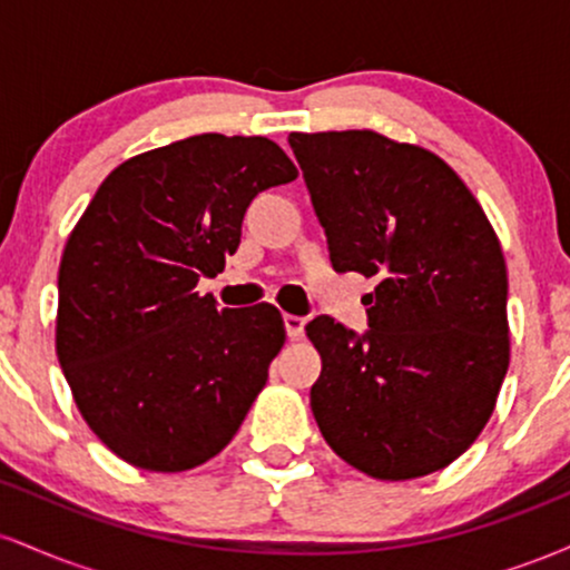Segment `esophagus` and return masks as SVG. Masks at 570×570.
Returning a JSON list of instances; mask_svg holds the SVG:
<instances>
[{
  "mask_svg": "<svg viewBox=\"0 0 570 570\" xmlns=\"http://www.w3.org/2000/svg\"><path fill=\"white\" fill-rule=\"evenodd\" d=\"M284 326H286V335H289V340H299L305 335V318L303 316H292V313H286Z\"/></svg>",
  "mask_w": 570,
  "mask_h": 570,
  "instance_id": "esophagus-1",
  "label": "esophagus"
}]
</instances>
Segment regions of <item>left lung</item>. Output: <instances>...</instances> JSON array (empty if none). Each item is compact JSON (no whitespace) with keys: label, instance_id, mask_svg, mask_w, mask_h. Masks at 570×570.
Wrapping results in <instances>:
<instances>
[{"label":"left lung","instance_id":"8db88e82","mask_svg":"<svg viewBox=\"0 0 570 570\" xmlns=\"http://www.w3.org/2000/svg\"><path fill=\"white\" fill-rule=\"evenodd\" d=\"M337 273L375 278L364 335L316 316L311 407L330 448L375 480L453 463L509 367L507 265L493 227L434 153L375 130L289 134Z\"/></svg>","mask_w":570,"mask_h":570}]
</instances>
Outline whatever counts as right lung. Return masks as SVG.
<instances>
[{"instance_id":"1","label":"right lung","mask_w":570,"mask_h":570,"mask_svg":"<svg viewBox=\"0 0 570 570\" xmlns=\"http://www.w3.org/2000/svg\"><path fill=\"white\" fill-rule=\"evenodd\" d=\"M297 179L265 136L200 134L117 166L58 271L56 351L94 434L149 472H185L233 440L284 345L273 305L195 292L240 244L248 203Z\"/></svg>"}]
</instances>
